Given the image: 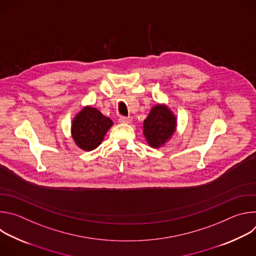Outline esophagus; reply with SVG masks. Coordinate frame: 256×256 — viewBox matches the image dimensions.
Returning a JSON list of instances; mask_svg holds the SVG:
<instances>
[{"mask_svg":"<svg viewBox=\"0 0 256 256\" xmlns=\"http://www.w3.org/2000/svg\"><path fill=\"white\" fill-rule=\"evenodd\" d=\"M118 120L122 124H130L132 122V118H126V116H120Z\"/></svg>","mask_w":256,"mask_h":256,"instance_id":"1","label":"esophagus"}]
</instances>
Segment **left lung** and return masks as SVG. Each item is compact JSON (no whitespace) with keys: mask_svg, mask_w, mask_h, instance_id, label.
<instances>
[{"mask_svg":"<svg viewBox=\"0 0 256 256\" xmlns=\"http://www.w3.org/2000/svg\"><path fill=\"white\" fill-rule=\"evenodd\" d=\"M176 118L165 105L154 106L144 120V134L151 147L159 148L175 132Z\"/></svg>","mask_w":256,"mask_h":256,"instance_id":"8db88e82","label":"left lung"}]
</instances>
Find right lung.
Wrapping results in <instances>:
<instances>
[{
    "label": "right lung",
    "instance_id": "1",
    "mask_svg": "<svg viewBox=\"0 0 256 256\" xmlns=\"http://www.w3.org/2000/svg\"><path fill=\"white\" fill-rule=\"evenodd\" d=\"M112 120L103 116L97 108L86 106L72 120V136L79 148L85 151L96 149L102 142Z\"/></svg>",
    "mask_w": 256,
    "mask_h": 256
}]
</instances>
